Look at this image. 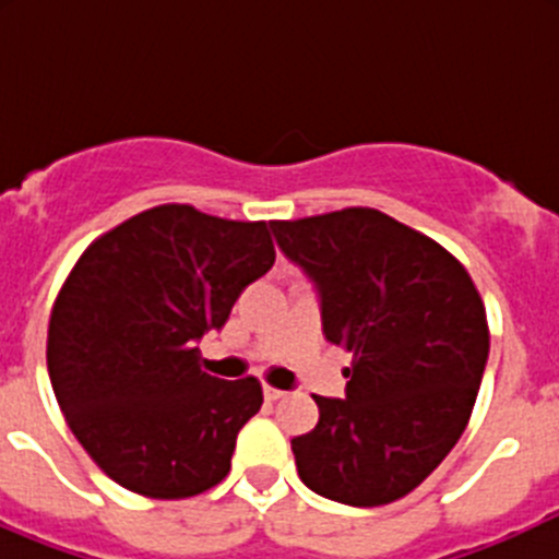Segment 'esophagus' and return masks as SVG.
I'll return each instance as SVG.
<instances>
[{
    "label": "esophagus",
    "instance_id": "obj_1",
    "mask_svg": "<svg viewBox=\"0 0 559 559\" xmlns=\"http://www.w3.org/2000/svg\"><path fill=\"white\" fill-rule=\"evenodd\" d=\"M281 397H286V392H284V389L264 384V400H270V403H275V400H281Z\"/></svg>",
    "mask_w": 559,
    "mask_h": 559
}]
</instances>
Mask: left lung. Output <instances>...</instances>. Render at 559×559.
Here are the masks:
<instances>
[{"instance_id":"1","label":"left lung","mask_w":559,"mask_h":559,"mask_svg":"<svg viewBox=\"0 0 559 559\" xmlns=\"http://www.w3.org/2000/svg\"><path fill=\"white\" fill-rule=\"evenodd\" d=\"M281 251L319 286L326 341L352 352L346 400L292 441L302 484L346 506L414 492L473 414L489 326L462 262L376 207L273 222Z\"/></svg>"}]
</instances>
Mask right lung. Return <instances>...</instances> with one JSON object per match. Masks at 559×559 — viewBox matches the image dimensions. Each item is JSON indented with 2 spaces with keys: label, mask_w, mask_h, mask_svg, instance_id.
Returning a JSON list of instances; mask_svg holds the SVG:
<instances>
[{
  "label": "right lung",
  "mask_w": 559,
  "mask_h": 559,
  "mask_svg": "<svg viewBox=\"0 0 559 559\" xmlns=\"http://www.w3.org/2000/svg\"><path fill=\"white\" fill-rule=\"evenodd\" d=\"M273 262L267 222L170 202L99 235L70 270L48 376L72 436L123 489L183 500L227 478L262 384L207 376L197 341Z\"/></svg>",
  "instance_id": "add662e5"
}]
</instances>
